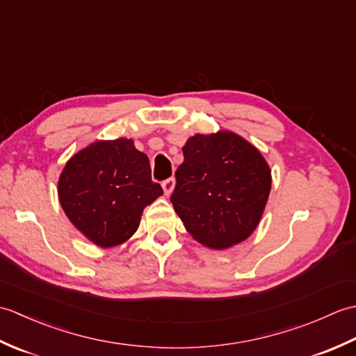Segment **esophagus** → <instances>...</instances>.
Listing matches in <instances>:
<instances>
[{"label": "esophagus", "instance_id": "esophagus-1", "mask_svg": "<svg viewBox=\"0 0 356 356\" xmlns=\"http://www.w3.org/2000/svg\"><path fill=\"white\" fill-rule=\"evenodd\" d=\"M174 185H176V180H174L172 177L163 180V182H162V188H163V193H165V195H170V194L172 193V190H174Z\"/></svg>", "mask_w": 356, "mask_h": 356}]
</instances>
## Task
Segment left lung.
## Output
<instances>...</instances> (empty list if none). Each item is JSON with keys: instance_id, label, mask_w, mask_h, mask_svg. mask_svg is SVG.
Segmentation results:
<instances>
[{"instance_id": "left-lung-1", "label": "left lung", "mask_w": 356, "mask_h": 356, "mask_svg": "<svg viewBox=\"0 0 356 356\" xmlns=\"http://www.w3.org/2000/svg\"><path fill=\"white\" fill-rule=\"evenodd\" d=\"M171 203L186 231L214 249L237 245L259 225L270 191L260 151L231 131L188 139Z\"/></svg>"}]
</instances>
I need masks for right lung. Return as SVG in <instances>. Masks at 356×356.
<instances>
[{
    "instance_id": "add662e5",
    "label": "right lung",
    "mask_w": 356,
    "mask_h": 356,
    "mask_svg": "<svg viewBox=\"0 0 356 356\" xmlns=\"http://www.w3.org/2000/svg\"><path fill=\"white\" fill-rule=\"evenodd\" d=\"M59 202L67 217L97 246L130 238L142 211L162 186L151 180L148 157L130 139L101 140L74 154L59 177Z\"/></svg>"
}]
</instances>
